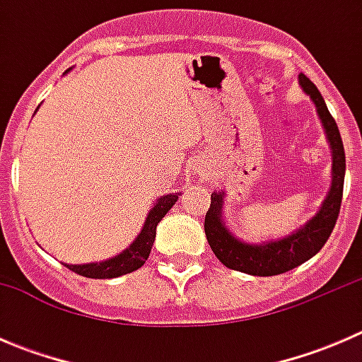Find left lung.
<instances>
[{
	"label": "left lung",
	"instance_id": "8db88e82",
	"mask_svg": "<svg viewBox=\"0 0 362 362\" xmlns=\"http://www.w3.org/2000/svg\"><path fill=\"white\" fill-rule=\"evenodd\" d=\"M299 83L315 103L320 122L326 129V136L329 140L331 151H333V185H331L329 196L324 202L320 211L305 228L293 233L287 238L279 240V242L261 243V245H249V243L240 242L224 228V221L221 215L224 194L211 192V203L206 211V217H204V233H206L208 243L222 264L236 269V272L247 273V275H280V273L289 272L308 261L312 255L322 249L324 243L331 236L334 224H337L339 206H341L345 151H343L338 126L312 80L299 73Z\"/></svg>",
	"mask_w": 362,
	"mask_h": 362
}]
</instances>
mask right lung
I'll return each mask as SVG.
<instances>
[{
    "label": "right lung",
    "mask_w": 362,
    "mask_h": 362,
    "mask_svg": "<svg viewBox=\"0 0 362 362\" xmlns=\"http://www.w3.org/2000/svg\"><path fill=\"white\" fill-rule=\"evenodd\" d=\"M178 199V194H166L158 199L156 206L152 208L148 214L147 221H145L144 229L134 240L133 245L126 249L122 254L117 257L108 259L103 262H90V264H64L71 272L78 273V275L87 276V279H115V276L126 275V273L134 272V269L141 268L147 261L148 254H151L152 245H154L156 238V228H158L159 221L168 214L175 202Z\"/></svg>",
    "instance_id": "right-lung-1"
}]
</instances>
